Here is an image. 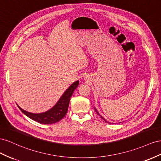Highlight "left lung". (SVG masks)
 <instances>
[{"instance_id":"obj_1","label":"left lung","mask_w":161,"mask_h":161,"mask_svg":"<svg viewBox=\"0 0 161 161\" xmlns=\"http://www.w3.org/2000/svg\"><path fill=\"white\" fill-rule=\"evenodd\" d=\"M94 109H95V111H96V113H98V115H100V117H101V118H102V119H103V120H104V121H106V122H107V123H109V122H108V121H106V120H105V119H104V118H103V117H102V116H101V115H100V114H99V113H98V111H97V110H96V108H94Z\"/></svg>"}]
</instances>
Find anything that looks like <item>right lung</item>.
Instances as JSON below:
<instances>
[{"label":"right lung","mask_w":161,"mask_h":161,"mask_svg":"<svg viewBox=\"0 0 161 161\" xmlns=\"http://www.w3.org/2000/svg\"><path fill=\"white\" fill-rule=\"evenodd\" d=\"M78 85H79V81L78 80L73 83L61 96L56 104L46 112L42 113H32L22 109L18 105L17 106L23 113L36 122H38L41 124L55 123L61 120L66 115L68 111L69 104L70 98Z\"/></svg>","instance_id":"add662e5"}]
</instances>
